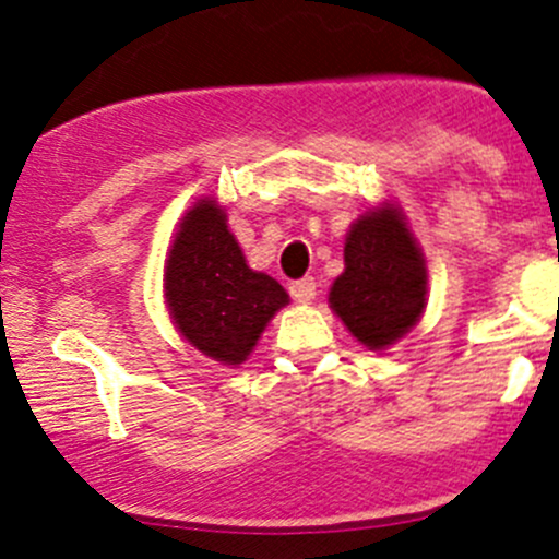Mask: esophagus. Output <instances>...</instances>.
<instances>
[{"label": "esophagus", "instance_id": "1", "mask_svg": "<svg viewBox=\"0 0 559 559\" xmlns=\"http://www.w3.org/2000/svg\"><path fill=\"white\" fill-rule=\"evenodd\" d=\"M292 297H295L297 302H302V306H308V302L313 300L316 297V281L313 278H300L295 281V284L289 286Z\"/></svg>", "mask_w": 559, "mask_h": 559}]
</instances>
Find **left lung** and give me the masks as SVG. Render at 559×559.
I'll return each instance as SVG.
<instances>
[{
	"label": "left lung",
	"instance_id": "1",
	"mask_svg": "<svg viewBox=\"0 0 559 559\" xmlns=\"http://www.w3.org/2000/svg\"><path fill=\"white\" fill-rule=\"evenodd\" d=\"M346 270L330 289V308L370 352H384L419 321L427 267L403 213L381 205L359 216L343 248Z\"/></svg>",
	"mask_w": 559,
	"mask_h": 559
}]
</instances>
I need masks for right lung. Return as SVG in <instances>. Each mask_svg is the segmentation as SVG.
Segmentation results:
<instances>
[{"label": "right lung", "mask_w": 559, "mask_h": 559, "mask_svg": "<svg viewBox=\"0 0 559 559\" xmlns=\"http://www.w3.org/2000/svg\"><path fill=\"white\" fill-rule=\"evenodd\" d=\"M165 300L197 352L240 365L289 295L275 278L248 267L227 213L207 197L180 218L165 264Z\"/></svg>", "instance_id": "add662e5"}]
</instances>
